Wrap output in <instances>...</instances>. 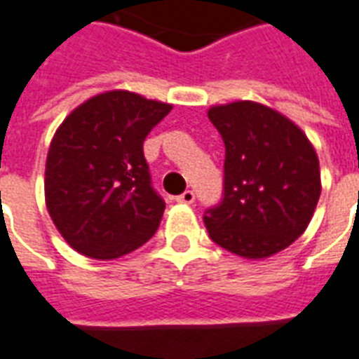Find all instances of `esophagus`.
<instances>
[{
	"label": "esophagus",
	"instance_id": "34e87169",
	"mask_svg": "<svg viewBox=\"0 0 359 359\" xmlns=\"http://www.w3.org/2000/svg\"><path fill=\"white\" fill-rule=\"evenodd\" d=\"M196 196L192 190H187V192H182L180 196H177V202L179 203H187V205H190V203H194Z\"/></svg>",
	"mask_w": 359,
	"mask_h": 359
}]
</instances>
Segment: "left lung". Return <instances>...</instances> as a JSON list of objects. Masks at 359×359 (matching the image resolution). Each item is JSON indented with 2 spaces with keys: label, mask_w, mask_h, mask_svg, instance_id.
Listing matches in <instances>:
<instances>
[{
  "label": "left lung",
  "mask_w": 359,
  "mask_h": 359,
  "mask_svg": "<svg viewBox=\"0 0 359 359\" xmlns=\"http://www.w3.org/2000/svg\"><path fill=\"white\" fill-rule=\"evenodd\" d=\"M208 117L225 142V198L203 215L210 238L244 259L275 256L313 217L321 194L316 148L264 103L213 105Z\"/></svg>",
  "instance_id": "8db88e82"
}]
</instances>
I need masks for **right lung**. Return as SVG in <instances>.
<instances>
[{
    "mask_svg": "<svg viewBox=\"0 0 359 359\" xmlns=\"http://www.w3.org/2000/svg\"><path fill=\"white\" fill-rule=\"evenodd\" d=\"M171 109V103L109 90L59 125L46 159V205L79 254L117 259L156 234L165 202L151 188L142 146Z\"/></svg>",
    "mask_w": 359,
    "mask_h": 359,
    "instance_id": "obj_1",
    "label": "right lung"
}]
</instances>
